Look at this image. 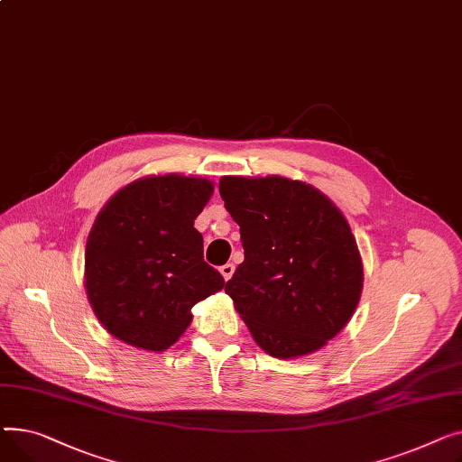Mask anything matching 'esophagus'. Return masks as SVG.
Instances as JSON below:
<instances>
[{
	"instance_id": "esophagus-1",
	"label": "esophagus",
	"mask_w": 462,
	"mask_h": 462,
	"mask_svg": "<svg viewBox=\"0 0 462 462\" xmlns=\"http://www.w3.org/2000/svg\"><path fill=\"white\" fill-rule=\"evenodd\" d=\"M220 273H222V276H224L226 282L231 280V276H233V273H235V264H233V263H226L224 266H220Z\"/></svg>"
}]
</instances>
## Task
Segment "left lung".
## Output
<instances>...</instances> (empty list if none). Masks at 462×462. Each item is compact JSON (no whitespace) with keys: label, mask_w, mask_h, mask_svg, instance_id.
<instances>
[{"label":"left lung","mask_w":462,"mask_h":462,"mask_svg":"<svg viewBox=\"0 0 462 462\" xmlns=\"http://www.w3.org/2000/svg\"><path fill=\"white\" fill-rule=\"evenodd\" d=\"M220 196L244 248L226 283L235 310L266 355H311L360 302L364 266L345 216L311 184L278 175L222 177Z\"/></svg>","instance_id":"1"}]
</instances>
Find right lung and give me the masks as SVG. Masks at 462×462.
<instances>
[{
    "mask_svg": "<svg viewBox=\"0 0 462 462\" xmlns=\"http://www.w3.org/2000/svg\"><path fill=\"white\" fill-rule=\"evenodd\" d=\"M212 192L208 179L149 175L102 207L88 236L86 291L114 337L166 350L189 327L192 308L224 289L194 227Z\"/></svg>",
    "mask_w": 462,
    "mask_h": 462,
    "instance_id": "obj_1",
    "label": "right lung"
}]
</instances>
